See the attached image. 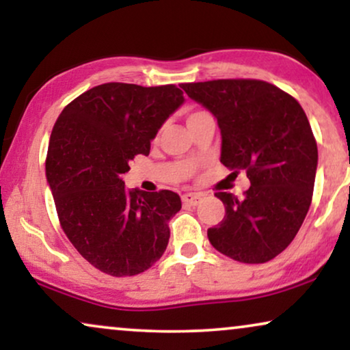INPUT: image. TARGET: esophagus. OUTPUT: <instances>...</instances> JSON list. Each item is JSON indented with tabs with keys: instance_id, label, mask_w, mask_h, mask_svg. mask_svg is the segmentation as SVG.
Segmentation results:
<instances>
[{
	"instance_id": "esophagus-1",
	"label": "esophagus",
	"mask_w": 350,
	"mask_h": 350,
	"mask_svg": "<svg viewBox=\"0 0 350 350\" xmlns=\"http://www.w3.org/2000/svg\"><path fill=\"white\" fill-rule=\"evenodd\" d=\"M183 202L189 206H197V204L202 202V195L198 193H184L183 195Z\"/></svg>"
}]
</instances>
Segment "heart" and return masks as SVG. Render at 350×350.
<instances>
[{
  "label": "heart",
  "mask_w": 350,
  "mask_h": 350,
  "mask_svg": "<svg viewBox=\"0 0 350 350\" xmlns=\"http://www.w3.org/2000/svg\"><path fill=\"white\" fill-rule=\"evenodd\" d=\"M192 115H193V113H192Z\"/></svg>",
  "instance_id": "obj_1"
}]
</instances>
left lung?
<instances>
[{
    "mask_svg": "<svg viewBox=\"0 0 350 350\" xmlns=\"http://www.w3.org/2000/svg\"><path fill=\"white\" fill-rule=\"evenodd\" d=\"M180 88L217 120L222 165L246 171L251 183L243 198L216 193L226 216L208 229L209 243L240 262H267L291 243L309 211L319 163L309 120L295 97L265 81Z\"/></svg>",
    "mask_w": 350,
    "mask_h": 350,
    "instance_id": "obj_1",
    "label": "left lung"
}]
</instances>
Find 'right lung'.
<instances>
[{"label": "right lung", "instance_id": "right-lung-1", "mask_svg": "<svg viewBox=\"0 0 350 350\" xmlns=\"http://www.w3.org/2000/svg\"><path fill=\"white\" fill-rule=\"evenodd\" d=\"M183 94L174 85L105 83L70 102L55 121L46 179L65 235L100 272L137 275L165 253L179 195L128 190L123 174L134 157L150 153Z\"/></svg>", "mask_w": 350, "mask_h": 350}]
</instances>
